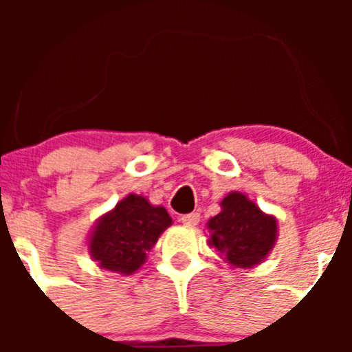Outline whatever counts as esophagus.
I'll list each match as a JSON object with an SVG mask.
<instances>
[{
  "label": "esophagus",
  "instance_id": "esophagus-1",
  "mask_svg": "<svg viewBox=\"0 0 352 352\" xmlns=\"http://www.w3.org/2000/svg\"><path fill=\"white\" fill-rule=\"evenodd\" d=\"M199 218H201V216H199L197 212H189V214L180 216V221L186 226H196L199 223Z\"/></svg>",
  "mask_w": 352,
  "mask_h": 352
}]
</instances>
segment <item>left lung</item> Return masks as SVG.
Instances as JSON below:
<instances>
[{"label":"left lung","instance_id":"obj_1","mask_svg":"<svg viewBox=\"0 0 352 352\" xmlns=\"http://www.w3.org/2000/svg\"><path fill=\"white\" fill-rule=\"evenodd\" d=\"M209 247L233 267H254L264 262L278 240V219L261 211L243 192H230L221 211L208 221Z\"/></svg>","mask_w":352,"mask_h":352}]
</instances>
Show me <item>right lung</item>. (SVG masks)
<instances>
[{"instance_id": "right-lung-1", "label": "right lung", "mask_w": 352, "mask_h": 352, "mask_svg": "<svg viewBox=\"0 0 352 352\" xmlns=\"http://www.w3.org/2000/svg\"><path fill=\"white\" fill-rule=\"evenodd\" d=\"M172 225L163 206L129 194L100 216L88 236V250L98 267L129 276L146 262L148 252Z\"/></svg>"}]
</instances>
